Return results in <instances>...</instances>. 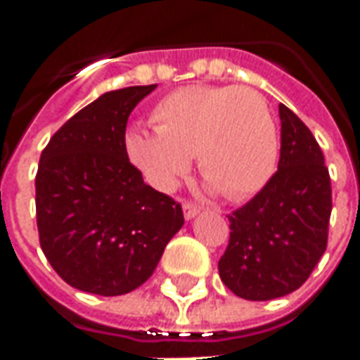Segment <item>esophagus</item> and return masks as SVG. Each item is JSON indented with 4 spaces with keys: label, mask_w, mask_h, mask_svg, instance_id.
<instances>
[{
    "label": "esophagus",
    "mask_w": 360,
    "mask_h": 360,
    "mask_svg": "<svg viewBox=\"0 0 360 360\" xmlns=\"http://www.w3.org/2000/svg\"><path fill=\"white\" fill-rule=\"evenodd\" d=\"M200 212V208L193 202H185L183 204V214H185V219H193Z\"/></svg>",
    "instance_id": "esophagus-1"
}]
</instances>
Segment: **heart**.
Returning <instances> with one entry per match:
<instances>
[{"label": "heart", "mask_w": 360, "mask_h": 360, "mask_svg": "<svg viewBox=\"0 0 360 360\" xmlns=\"http://www.w3.org/2000/svg\"><path fill=\"white\" fill-rule=\"evenodd\" d=\"M156 133L131 129L125 150L150 185L169 193L196 156L219 195L245 200L278 165V129L264 96L247 86H185L154 105Z\"/></svg>", "instance_id": "1"}]
</instances>
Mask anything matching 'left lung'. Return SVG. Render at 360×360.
Masks as SVG:
<instances>
[{
	"label": "left lung",
	"instance_id": "obj_1",
	"mask_svg": "<svg viewBox=\"0 0 360 360\" xmlns=\"http://www.w3.org/2000/svg\"><path fill=\"white\" fill-rule=\"evenodd\" d=\"M278 172L239 210L229 214V243L219 278L237 297L270 301L309 279L328 245L332 181L316 139L279 103Z\"/></svg>",
	"mask_w": 360,
	"mask_h": 360
}]
</instances>
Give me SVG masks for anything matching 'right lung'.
Instances as JSON below:
<instances>
[{
    "label": "right lung",
    "mask_w": 360,
    "mask_h": 360,
    "mask_svg": "<svg viewBox=\"0 0 360 360\" xmlns=\"http://www.w3.org/2000/svg\"><path fill=\"white\" fill-rule=\"evenodd\" d=\"M156 84L100 96L59 127L36 173L40 247L75 289L115 297L154 274L185 224L181 204L142 181L127 156L134 105Z\"/></svg>",
    "instance_id": "obj_1"
}]
</instances>
